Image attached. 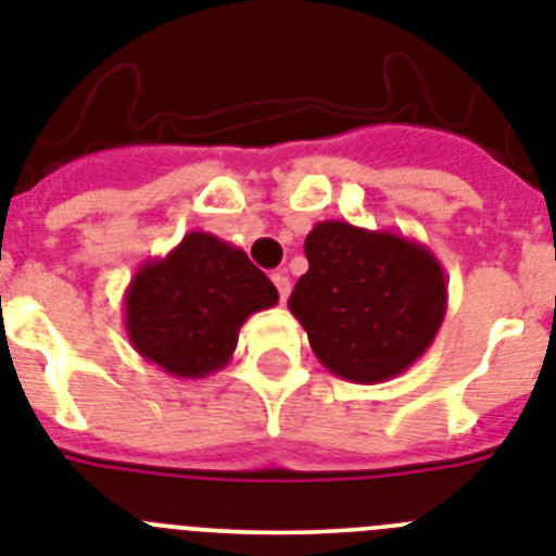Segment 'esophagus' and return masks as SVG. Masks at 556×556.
Segmentation results:
<instances>
[{"label":"esophagus","instance_id":"obj_1","mask_svg":"<svg viewBox=\"0 0 556 556\" xmlns=\"http://www.w3.org/2000/svg\"><path fill=\"white\" fill-rule=\"evenodd\" d=\"M273 283H275V289H278L281 301H287L289 289H292V283H289V275L287 273H273Z\"/></svg>","mask_w":556,"mask_h":556}]
</instances>
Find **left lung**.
<instances>
[{
  "instance_id": "obj_1",
  "label": "left lung",
  "mask_w": 556,
  "mask_h": 556,
  "mask_svg": "<svg viewBox=\"0 0 556 556\" xmlns=\"http://www.w3.org/2000/svg\"><path fill=\"white\" fill-rule=\"evenodd\" d=\"M304 252L309 269L289 295V312L332 375L383 383L432 346L448 281L429 247L392 229L320 222Z\"/></svg>"
}]
</instances>
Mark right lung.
I'll list each match as a JSON object with an SVG mask.
<instances>
[{"label": "right lung", "instance_id": "1", "mask_svg": "<svg viewBox=\"0 0 556 556\" xmlns=\"http://www.w3.org/2000/svg\"><path fill=\"white\" fill-rule=\"evenodd\" d=\"M278 304V289L244 250L192 229L164 258L144 261L124 292L132 350L176 378H206L236 352L247 318Z\"/></svg>", "mask_w": 556, "mask_h": 556}]
</instances>
